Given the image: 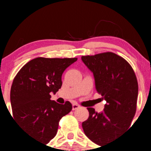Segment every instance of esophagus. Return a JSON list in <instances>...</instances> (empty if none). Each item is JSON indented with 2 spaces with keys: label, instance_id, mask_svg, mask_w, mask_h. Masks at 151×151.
I'll use <instances>...</instances> for the list:
<instances>
[{
  "label": "esophagus",
  "instance_id": "obj_1",
  "mask_svg": "<svg viewBox=\"0 0 151 151\" xmlns=\"http://www.w3.org/2000/svg\"><path fill=\"white\" fill-rule=\"evenodd\" d=\"M80 106L78 104H76V103H74V104H72V109H73V110L77 109L78 108H80Z\"/></svg>",
  "mask_w": 151,
  "mask_h": 151
}]
</instances>
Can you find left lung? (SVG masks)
<instances>
[{
	"instance_id": "8db88e82",
	"label": "left lung",
	"mask_w": 151,
	"mask_h": 151,
	"mask_svg": "<svg viewBox=\"0 0 151 151\" xmlns=\"http://www.w3.org/2000/svg\"><path fill=\"white\" fill-rule=\"evenodd\" d=\"M82 60L93 74L96 91L106 101L101 112L88 107L89 117L82 126L91 141L102 146L130 127L137 109V80L131 65L111 52L82 56Z\"/></svg>"
}]
</instances>
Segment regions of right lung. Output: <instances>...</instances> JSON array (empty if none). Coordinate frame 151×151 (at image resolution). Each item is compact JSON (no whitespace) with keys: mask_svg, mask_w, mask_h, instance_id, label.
<instances>
[{"mask_svg":"<svg viewBox=\"0 0 151 151\" xmlns=\"http://www.w3.org/2000/svg\"><path fill=\"white\" fill-rule=\"evenodd\" d=\"M77 60L36 58L15 76L10 93L14 119L33 139L47 144L57 134L60 120L71 112L69 101H52L50 93L61 88L63 71Z\"/></svg>","mask_w":151,"mask_h":151,"instance_id":"right-lung-1","label":"right lung"}]
</instances>
